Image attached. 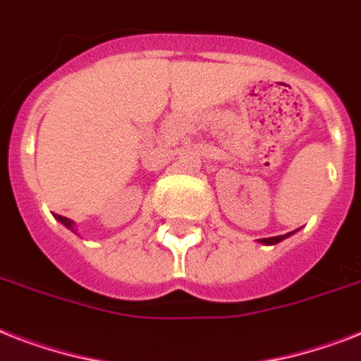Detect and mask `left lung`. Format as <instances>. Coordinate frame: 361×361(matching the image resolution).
I'll use <instances>...</instances> for the list:
<instances>
[{
    "instance_id": "1",
    "label": "left lung",
    "mask_w": 361,
    "mask_h": 361,
    "mask_svg": "<svg viewBox=\"0 0 361 361\" xmlns=\"http://www.w3.org/2000/svg\"><path fill=\"white\" fill-rule=\"evenodd\" d=\"M290 234H294V232H290ZM290 234H285V236H274V238H262V240H258L260 243H264V245H275V243H279V241H283L285 238H288Z\"/></svg>"
}]
</instances>
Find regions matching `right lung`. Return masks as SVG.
<instances>
[{
  "label": "right lung",
  "instance_id": "right-lung-1",
  "mask_svg": "<svg viewBox=\"0 0 361 361\" xmlns=\"http://www.w3.org/2000/svg\"><path fill=\"white\" fill-rule=\"evenodd\" d=\"M56 219H58L59 223H61V225L67 226V228H69V231L75 232V221L67 219V217H63V215H56Z\"/></svg>",
  "mask_w": 361,
  "mask_h": 361
}]
</instances>
